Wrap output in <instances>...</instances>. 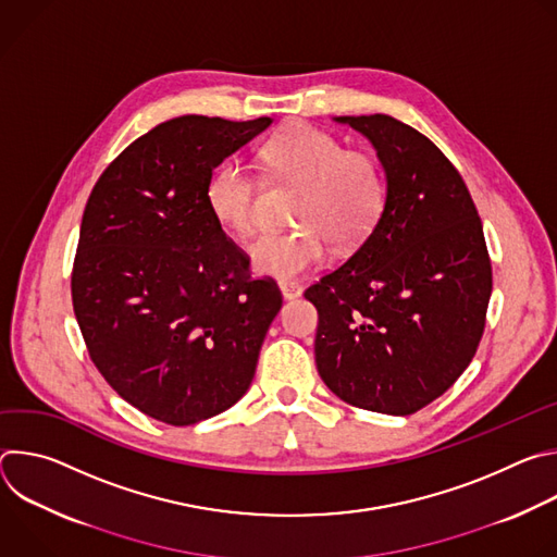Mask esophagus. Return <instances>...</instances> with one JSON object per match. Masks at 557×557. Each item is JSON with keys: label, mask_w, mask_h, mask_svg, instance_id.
Returning <instances> with one entry per match:
<instances>
[{"label": "esophagus", "mask_w": 557, "mask_h": 557, "mask_svg": "<svg viewBox=\"0 0 557 557\" xmlns=\"http://www.w3.org/2000/svg\"><path fill=\"white\" fill-rule=\"evenodd\" d=\"M280 290L284 299H297L301 295V286L295 282H280Z\"/></svg>", "instance_id": "1"}]
</instances>
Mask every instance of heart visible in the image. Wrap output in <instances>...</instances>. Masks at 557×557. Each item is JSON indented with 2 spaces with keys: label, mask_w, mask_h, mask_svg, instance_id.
<instances>
[{
  "label": "heart",
  "mask_w": 557,
  "mask_h": 557,
  "mask_svg": "<svg viewBox=\"0 0 557 557\" xmlns=\"http://www.w3.org/2000/svg\"><path fill=\"white\" fill-rule=\"evenodd\" d=\"M277 183L301 187L295 220L299 231L267 233L251 247L256 271L295 280L329 258L331 240L344 249L363 243L387 196L379 158L310 123H290L262 149ZM205 202L220 226L249 237L262 224V185L240 158L222 161L207 178Z\"/></svg>",
  "instance_id": "obj_1"
}]
</instances>
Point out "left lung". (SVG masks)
Listing matches in <instances>:
<instances>
[{"mask_svg": "<svg viewBox=\"0 0 557 557\" xmlns=\"http://www.w3.org/2000/svg\"><path fill=\"white\" fill-rule=\"evenodd\" d=\"M376 149L385 207L357 251L310 284L314 363L346 404L408 417L449 389L485 333L492 260L449 158L387 114L339 116Z\"/></svg>", "mask_w": 557, "mask_h": 557, "instance_id": "8db88e82", "label": "left lung"}]
</instances>
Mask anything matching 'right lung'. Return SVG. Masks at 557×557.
<instances>
[{
    "label": "right lung",
    "mask_w": 557,
    "mask_h": 557,
    "mask_svg": "<svg viewBox=\"0 0 557 557\" xmlns=\"http://www.w3.org/2000/svg\"><path fill=\"white\" fill-rule=\"evenodd\" d=\"M271 125L198 114L156 125L97 181L72 264V306L103 379L168 425L249 389L282 293L253 277L205 202L209 174Z\"/></svg>",
    "instance_id": "right-lung-1"
}]
</instances>
